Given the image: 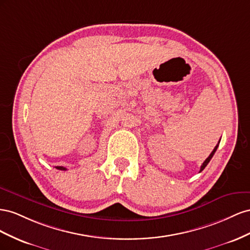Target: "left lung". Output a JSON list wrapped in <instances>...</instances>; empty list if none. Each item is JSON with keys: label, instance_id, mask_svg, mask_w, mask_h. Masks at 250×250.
I'll return each instance as SVG.
<instances>
[{"label": "left lung", "instance_id": "left-lung-1", "mask_svg": "<svg viewBox=\"0 0 250 250\" xmlns=\"http://www.w3.org/2000/svg\"><path fill=\"white\" fill-rule=\"evenodd\" d=\"M219 142H220V141H219ZM218 146H219V144H218V145H217V146H215V148H213V149H212V152L210 153V155H209V156L208 157V158H206V159H205V161L203 162V165H202V166H201V167H200V172H202V170H203V169L205 168V167L208 165V162H209V161H210V159L212 158V156H213V155H215V153H216V151H217V148H218Z\"/></svg>", "mask_w": 250, "mask_h": 250}]
</instances>
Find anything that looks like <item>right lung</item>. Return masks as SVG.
Instances as JSON below:
<instances>
[{
  "mask_svg": "<svg viewBox=\"0 0 250 250\" xmlns=\"http://www.w3.org/2000/svg\"><path fill=\"white\" fill-rule=\"evenodd\" d=\"M55 168L61 169V170H66V169H67L66 167H55Z\"/></svg>",
  "mask_w": 250,
  "mask_h": 250,
  "instance_id": "1",
  "label": "right lung"
}]
</instances>
